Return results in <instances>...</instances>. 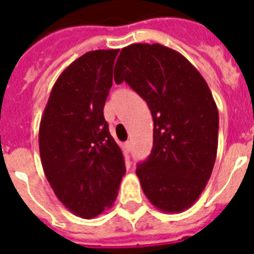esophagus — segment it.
Wrapping results in <instances>:
<instances>
[{"mask_svg": "<svg viewBox=\"0 0 254 254\" xmlns=\"http://www.w3.org/2000/svg\"><path fill=\"white\" fill-rule=\"evenodd\" d=\"M130 148H131V143L130 142H125V143H124V151H125V152H129V151H130Z\"/></svg>", "mask_w": 254, "mask_h": 254, "instance_id": "esophagus-1", "label": "esophagus"}]
</instances>
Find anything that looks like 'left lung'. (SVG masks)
Wrapping results in <instances>:
<instances>
[{
    "instance_id": "left-lung-1",
    "label": "left lung",
    "mask_w": 254,
    "mask_h": 254,
    "mask_svg": "<svg viewBox=\"0 0 254 254\" xmlns=\"http://www.w3.org/2000/svg\"><path fill=\"white\" fill-rule=\"evenodd\" d=\"M115 81H125L152 114V151L135 170L144 195L161 212L189 209L216 163L219 120L209 86L181 53L160 44L124 48Z\"/></svg>"
}]
</instances>
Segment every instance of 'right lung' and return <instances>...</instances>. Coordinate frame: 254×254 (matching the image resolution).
<instances>
[{
	"label": "right lung",
	"mask_w": 254,
	"mask_h": 254,
	"mask_svg": "<svg viewBox=\"0 0 254 254\" xmlns=\"http://www.w3.org/2000/svg\"><path fill=\"white\" fill-rule=\"evenodd\" d=\"M119 50L85 53L51 89L38 130L45 176L62 204L81 218L112 206L125 161L104 120Z\"/></svg>",
	"instance_id": "right-lung-1"
}]
</instances>
